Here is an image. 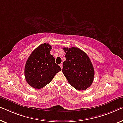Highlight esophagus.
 <instances>
[{"instance_id": "esophagus-1", "label": "esophagus", "mask_w": 123, "mask_h": 123, "mask_svg": "<svg viewBox=\"0 0 123 123\" xmlns=\"http://www.w3.org/2000/svg\"><path fill=\"white\" fill-rule=\"evenodd\" d=\"M59 66H60V67H61V69H62V67H63V65H62V63H61V64H60Z\"/></svg>"}]
</instances>
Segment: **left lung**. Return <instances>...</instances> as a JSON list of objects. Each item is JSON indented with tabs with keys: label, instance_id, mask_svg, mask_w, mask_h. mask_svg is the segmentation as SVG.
Listing matches in <instances>:
<instances>
[{
	"label": "left lung",
	"instance_id": "8db88e82",
	"mask_svg": "<svg viewBox=\"0 0 123 123\" xmlns=\"http://www.w3.org/2000/svg\"><path fill=\"white\" fill-rule=\"evenodd\" d=\"M66 60L63 62L62 72L68 83L77 90H86L91 86L94 71L87 54L77 47H64Z\"/></svg>",
	"mask_w": 123,
	"mask_h": 123
}]
</instances>
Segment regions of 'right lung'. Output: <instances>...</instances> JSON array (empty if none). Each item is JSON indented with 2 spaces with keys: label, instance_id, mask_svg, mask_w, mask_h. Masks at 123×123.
Masks as SVG:
<instances>
[{
  "label": "right lung",
  "instance_id": "right-lung-1",
  "mask_svg": "<svg viewBox=\"0 0 123 123\" xmlns=\"http://www.w3.org/2000/svg\"><path fill=\"white\" fill-rule=\"evenodd\" d=\"M52 46L49 43L40 45L32 51L25 66V77L27 83L35 89H41L52 80L61 67L55 63L50 54Z\"/></svg>",
  "mask_w": 123,
  "mask_h": 123
}]
</instances>
